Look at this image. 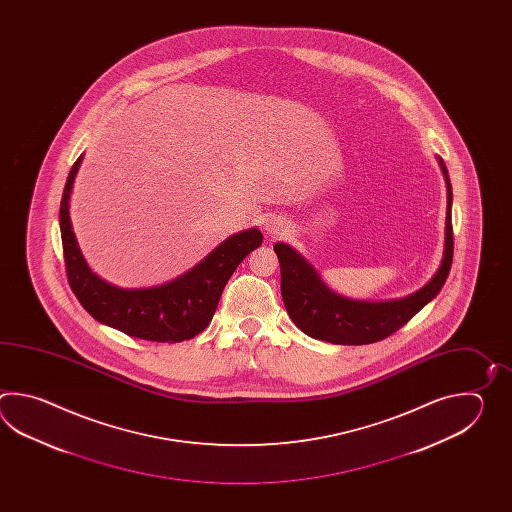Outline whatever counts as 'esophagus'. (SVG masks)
I'll use <instances>...</instances> for the list:
<instances>
[{"label":"esophagus","mask_w":512,"mask_h":512,"mask_svg":"<svg viewBox=\"0 0 512 512\" xmlns=\"http://www.w3.org/2000/svg\"><path fill=\"white\" fill-rule=\"evenodd\" d=\"M265 229H267V232L272 234V236H278L280 230H283V227L280 223H276V221H269V223H265Z\"/></svg>","instance_id":"obj_1"}]
</instances>
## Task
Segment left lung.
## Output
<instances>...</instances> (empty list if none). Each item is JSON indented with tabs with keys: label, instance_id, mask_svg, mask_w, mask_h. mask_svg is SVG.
I'll return each mask as SVG.
<instances>
[{
	"label": "left lung",
	"instance_id": "8db88e82",
	"mask_svg": "<svg viewBox=\"0 0 512 512\" xmlns=\"http://www.w3.org/2000/svg\"><path fill=\"white\" fill-rule=\"evenodd\" d=\"M441 168L448 186L446 207L445 256L439 271L423 289L401 300L392 302H359L331 293L315 269L305 263L300 254L276 243L274 252L282 271L283 304L294 324L309 337L326 340L342 346L373 344L399 331L410 322L445 285L454 256V230H452V186L443 161Z\"/></svg>",
	"mask_w": 512,
	"mask_h": 512
}]
</instances>
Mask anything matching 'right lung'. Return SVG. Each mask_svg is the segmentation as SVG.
Returning <instances> with one entry per match:
<instances>
[{
    "label": "right lung",
    "mask_w": 512,
    "mask_h": 512,
    "mask_svg": "<svg viewBox=\"0 0 512 512\" xmlns=\"http://www.w3.org/2000/svg\"><path fill=\"white\" fill-rule=\"evenodd\" d=\"M82 157L67 175L60 203V232L67 282L89 315L130 337L152 342H183L199 335L216 313L232 272L261 245L258 229L230 236L174 282L150 289H119L89 271L69 219V197Z\"/></svg>",
    "instance_id": "obj_1"
}]
</instances>
